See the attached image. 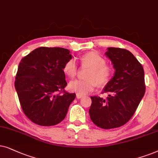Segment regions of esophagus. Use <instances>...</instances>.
<instances>
[{"mask_svg":"<svg viewBox=\"0 0 158 158\" xmlns=\"http://www.w3.org/2000/svg\"><path fill=\"white\" fill-rule=\"evenodd\" d=\"M83 97L82 94H77V99H80Z\"/></svg>","mask_w":158,"mask_h":158,"instance_id":"1","label":"esophagus"}]
</instances>
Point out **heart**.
<instances>
[{"mask_svg": "<svg viewBox=\"0 0 158 158\" xmlns=\"http://www.w3.org/2000/svg\"><path fill=\"white\" fill-rule=\"evenodd\" d=\"M81 64L91 69L87 75V79H75L70 81L69 89L79 94H85L94 90L97 85H106L112 79L113 67L106 64V60L95 52H89L81 58ZM64 71L68 77H74L77 73V64L71 58L66 62Z\"/></svg>", "mask_w": 158, "mask_h": 158, "instance_id": "obj_1", "label": "heart"}]
</instances>
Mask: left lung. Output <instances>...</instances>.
I'll list each match as a JSON object with an SVG mask.
<instances>
[{
    "instance_id": "obj_1",
    "label": "left lung",
    "mask_w": 158,
    "mask_h": 158,
    "mask_svg": "<svg viewBox=\"0 0 158 158\" xmlns=\"http://www.w3.org/2000/svg\"><path fill=\"white\" fill-rule=\"evenodd\" d=\"M106 55L115 69V74L102 92L106 99L92 96L90 118L97 127L110 129L122 127L133 116L145 92L142 64L129 50L108 48Z\"/></svg>"
}]
</instances>
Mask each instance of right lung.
Masks as SVG:
<instances>
[{"label": "right lung", "instance_id": "1", "mask_svg": "<svg viewBox=\"0 0 158 158\" xmlns=\"http://www.w3.org/2000/svg\"><path fill=\"white\" fill-rule=\"evenodd\" d=\"M68 49L36 48L21 60L15 88L25 115L35 124L50 127L66 117L75 93L65 90L64 66L71 59Z\"/></svg>", "mask_w": 158, "mask_h": 158}]
</instances>
